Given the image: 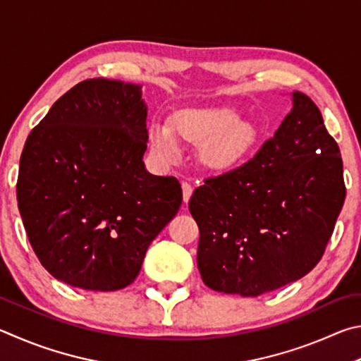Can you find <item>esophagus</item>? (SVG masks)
Instances as JSON below:
<instances>
[{"label": "esophagus", "mask_w": 361, "mask_h": 361, "mask_svg": "<svg viewBox=\"0 0 361 361\" xmlns=\"http://www.w3.org/2000/svg\"><path fill=\"white\" fill-rule=\"evenodd\" d=\"M192 193H193V187L190 184H187V182H184V184H182V198H184L185 204L190 201Z\"/></svg>", "instance_id": "esophagus-1"}]
</instances>
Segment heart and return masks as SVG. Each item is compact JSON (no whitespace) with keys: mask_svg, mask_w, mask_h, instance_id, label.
<instances>
[{"mask_svg":"<svg viewBox=\"0 0 361 361\" xmlns=\"http://www.w3.org/2000/svg\"><path fill=\"white\" fill-rule=\"evenodd\" d=\"M201 145V158L211 168L224 169L236 164L254 142V131L241 123V117L230 107L185 109L173 117V126L154 120L150 125V141L164 158L177 154V137Z\"/></svg>","mask_w":361,"mask_h":361,"instance_id":"b5f03b06","label":"heart"}]
</instances>
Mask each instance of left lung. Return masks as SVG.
Instances as JSON below:
<instances>
[{
	"instance_id": "1",
	"label": "left lung",
	"mask_w": 361,
	"mask_h": 361,
	"mask_svg": "<svg viewBox=\"0 0 361 361\" xmlns=\"http://www.w3.org/2000/svg\"><path fill=\"white\" fill-rule=\"evenodd\" d=\"M344 200L338 144L314 101L293 92L292 111L274 136L192 195L201 279L241 296L301 279L324 255Z\"/></svg>"
}]
</instances>
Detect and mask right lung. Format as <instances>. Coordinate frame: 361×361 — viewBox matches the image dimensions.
<instances>
[{"label":"right lung","instance_id":"add662e5","mask_svg":"<svg viewBox=\"0 0 361 361\" xmlns=\"http://www.w3.org/2000/svg\"><path fill=\"white\" fill-rule=\"evenodd\" d=\"M141 85L87 79L27 137L18 211L36 257L55 279L94 292L125 288L182 204L173 176L144 168Z\"/></svg>","mask_w":361,"mask_h":361}]
</instances>
